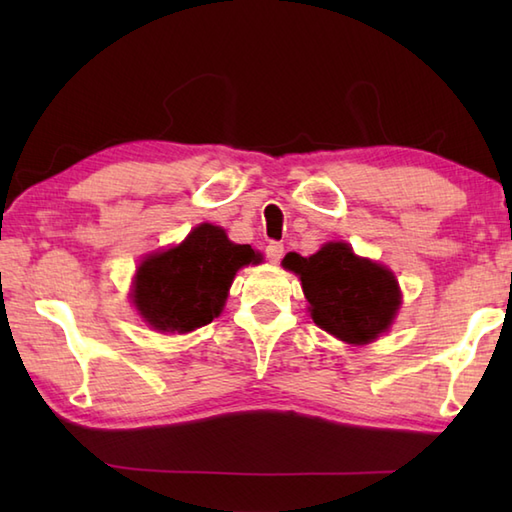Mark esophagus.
<instances>
[{"label": "esophagus", "instance_id": "esophagus-1", "mask_svg": "<svg viewBox=\"0 0 512 512\" xmlns=\"http://www.w3.org/2000/svg\"><path fill=\"white\" fill-rule=\"evenodd\" d=\"M266 257H268L273 264H277L279 259L284 257V244H281V242H270V244L266 246Z\"/></svg>", "mask_w": 512, "mask_h": 512}]
</instances>
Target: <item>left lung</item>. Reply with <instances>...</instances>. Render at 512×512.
Listing matches in <instances>:
<instances>
[{
  "mask_svg": "<svg viewBox=\"0 0 512 512\" xmlns=\"http://www.w3.org/2000/svg\"><path fill=\"white\" fill-rule=\"evenodd\" d=\"M286 268L301 277L314 323L345 343L363 345L385 332L400 306V290L385 266L361 259L343 242L310 257L290 255Z\"/></svg>",
  "mask_w": 512,
  "mask_h": 512,
  "instance_id": "8db88e82",
  "label": "left lung"
}]
</instances>
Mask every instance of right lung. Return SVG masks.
<instances>
[{
  "label": "right lung",
  "mask_w": 512,
  "mask_h": 512,
  "mask_svg": "<svg viewBox=\"0 0 512 512\" xmlns=\"http://www.w3.org/2000/svg\"><path fill=\"white\" fill-rule=\"evenodd\" d=\"M246 244H233L220 226L200 224L176 248L147 257L134 281V303L162 332H191L222 312L235 273L257 262Z\"/></svg>",
  "instance_id": "add662e5"
}]
</instances>
